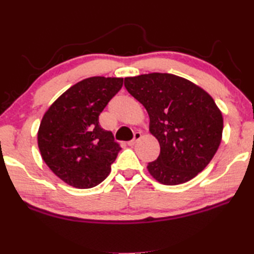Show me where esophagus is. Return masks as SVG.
<instances>
[{
    "instance_id": "esophagus-1",
    "label": "esophagus",
    "mask_w": 254,
    "mask_h": 254,
    "mask_svg": "<svg viewBox=\"0 0 254 254\" xmlns=\"http://www.w3.org/2000/svg\"><path fill=\"white\" fill-rule=\"evenodd\" d=\"M141 136H142V134H141V132H135L134 133V137H133V140H131V141H128L127 142V144L130 145V146H133L135 144V143L139 141L140 139H141Z\"/></svg>"
}]
</instances>
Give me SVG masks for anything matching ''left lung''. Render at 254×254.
I'll use <instances>...</instances> for the list:
<instances>
[{
  "mask_svg": "<svg viewBox=\"0 0 254 254\" xmlns=\"http://www.w3.org/2000/svg\"><path fill=\"white\" fill-rule=\"evenodd\" d=\"M124 86L145 108L150 132L160 143L158 159L147 164L152 177L177 186L204 170L222 139L223 118L213 99L170 73L126 77Z\"/></svg>",
  "mask_w": 254,
  "mask_h": 254,
  "instance_id": "8db88e82",
  "label": "left lung"
}]
</instances>
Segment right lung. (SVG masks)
<instances>
[{"label":"right lung","instance_id":"1","mask_svg":"<svg viewBox=\"0 0 254 254\" xmlns=\"http://www.w3.org/2000/svg\"><path fill=\"white\" fill-rule=\"evenodd\" d=\"M122 77L93 76L66 90L45 112L38 144L57 177L77 189L98 186L111 171L121 146L99 115L121 90Z\"/></svg>","mask_w":254,"mask_h":254}]
</instances>
